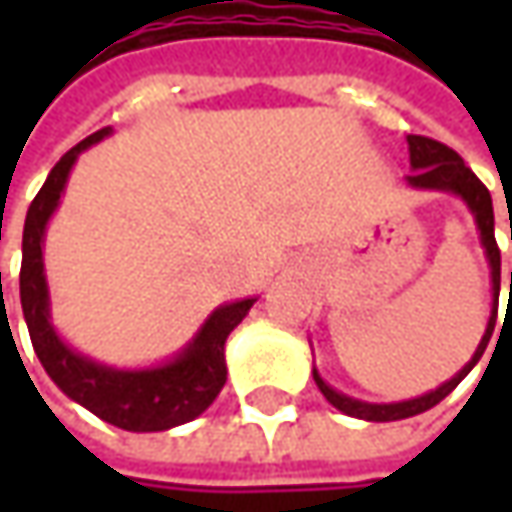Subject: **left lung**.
Instances as JSON below:
<instances>
[{
  "instance_id": "8db88e82",
  "label": "left lung",
  "mask_w": 512,
  "mask_h": 512,
  "mask_svg": "<svg viewBox=\"0 0 512 512\" xmlns=\"http://www.w3.org/2000/svg\"><path fill=\"white\" fill-rule=\"evenodd\" d=\"M407 150H410V168L413 173L407 176V185L422 187V190H444V193H456L464 205L470 207L476 227L482 233V247L487 253V262H490V279H493V313H490V322L484 330L482 342L476 347L473 359L464 364L462 370L444 382L442 387L424 393L419 399H407V402H393V404H370L359 402V399H350L339 390H333L330 384L316 373L313 367V379L319 384V390L325 393V399L336 410H342L353 419H364V422H396V419H410V416H419L424 410L436 407L442 402L444 396H450L456 390V384L462 382L464 376L476 367V362L482 359L484 347L493 336V327H496V313H499V287H502V253L496 245V233H493V199H490V190L482 185V179L473 173V170L464 165V159L453 148H447L436 139H427V136H407ZM512 239V227H510ZM510 293H512V273H510Z\"/></svg>"
}]
</instances>
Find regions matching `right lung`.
<instances>
[{"label":"right lung","mask_w":512,"mask_h":512,"mask_svg":"<svg viewBox=\"0 0 512 512\" xmlns=\"http://www.w3.org/2000/svg\"><path fill=\"white\" fill-rule=\"evenodd\" d=\"M108 133L110 128L96 130L76 148H70L53 165L42 190L30 202L25 233H22L19 299H22V313L28 322L33 350L50 379L68 399L88 407L93 416L122 430L159 433L193 422L219 396V390L227 382V336L245 319L256 299L216 307L207 316L202 330L193 336V342L176 359L145 370H116L108 364L93 362L59 339V333L50 325L48 282H45V259H42L45 227L62 199L68 173L79 159V153L102 142Z\"/></svg>","instance_id":"add662e5"}]
</instances>
